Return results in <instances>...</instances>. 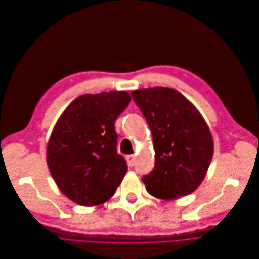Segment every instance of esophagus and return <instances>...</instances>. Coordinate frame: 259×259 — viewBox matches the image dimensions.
I'll use <instances>...</instances> for the list:
<instances>
[{
    "label": "esophagus",
    "mask_w": 259,
    "mask_h": 259,
    "mask_svg": "<svg viewBox=\"0 0 259 259\" xmlns=\"http://www.w3.org/2000/svg\"><path fill=\"white\" fill-rule=\"evenodd\" d=\"M125 159H126V162H128V166L131 168V167H134V164H135V160H136V157H135V155H129V156H126L125 157Z\"/></svg>",
    "instance_id": "obj_1"
}]
</instances>
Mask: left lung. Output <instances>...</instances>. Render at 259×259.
<instances>
[{
    "label": "left lung",
    "instance_id": "1",
    "mask_svg": "<svg viewBox=\"0 0 259 259\" xmlns=\"http://www.w3.org/2000/svg\"><path fill=\"white\" fill-rule=\"evenodd\" d=\"M150 126L155 168L142 177L153 197L175 200L202 183L213 155V140L201 113L177 90L166 87L131 92Z\"/></svg>",
    "mask_w": 259,
    "mask_h": 259
}]
</instances>
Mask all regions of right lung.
Returning a JSON list of instances; mask_svg holds the SVG:
<instances>
[{
	"mask_svg": "<svg viewBox=\"0 0 259 259\" xmlns=\"http://www.w3.org/2000/svg\"><path fill=\"white\" fill-rule=\"evenodd\" d=\"M131 100L126 91L82 95L60 115L47 147V163L59 189L85 207L111 198L128 170L117 153L114 122Z\"/></svg>",
	"mask_w": 259,
	"mask_h": 259,
	"instance_id": "right-lung-1",
	"label": "right lung"
}]
</instances>
